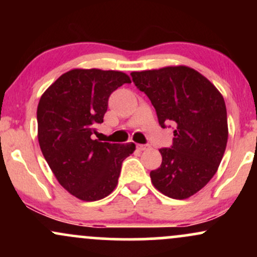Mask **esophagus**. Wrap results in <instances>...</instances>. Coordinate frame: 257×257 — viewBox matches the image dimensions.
Returning <instances> with one entry per match:
<instances>
[{
    "label": "esophagus",
    "mask_w": 257,
    "mask_h": 257,
    "mask_svg": "<svg viewBox=\"0 0 257 257\" xmlns=\"http://www.w3.org/2000/svg\"><path fill=\"white\" fill-rule=\"evenodd\" d=\"M138 150H140V151H145V150H149L150 149V145H143V144H139L137 145Z\"/></svg>",
    "instance_id": "1"
}]
</instances>
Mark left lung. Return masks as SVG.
<instances>
[{"instance_id": "obj_1", "label": "left lung", "mask_w": 257, "mask_h": 257, "mask_svg": "<svg viewBox=\"0 0 257 257\" xmlns=\"http://www.w3.org/2000/svg\"><path fill=\"white\" fill-rule=\"evenodd\" d=\"M157 113L162 128L173 123V145L159 150L162 164L150 173L166 196L186 199L210 181L225 153L228 128L225 100L209 79L187 66L132 72Z\"/></svg>"}]
</instances>
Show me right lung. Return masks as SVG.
Returning <instances> with one entry per match:
<instances>
[{"label": "right lung", "mask_w": 257, "mask_h": 257, "mask_svg": "<svg viewBox=\"0 0 257 257\" xmlns=\"http://www.w3.org/2000/svg\"><path fill=\"white\" fill-rule=\"evenodd\" d=\"M124 83L131 78L123 72L75 69L61 75L38 102L41 151L59 184L81 200L108 196L118 182L123 161L135 150L133 143L91 139L104 122L112 91Z\"/></svg>", "instance_id": "add662e5"}]
</instances>
